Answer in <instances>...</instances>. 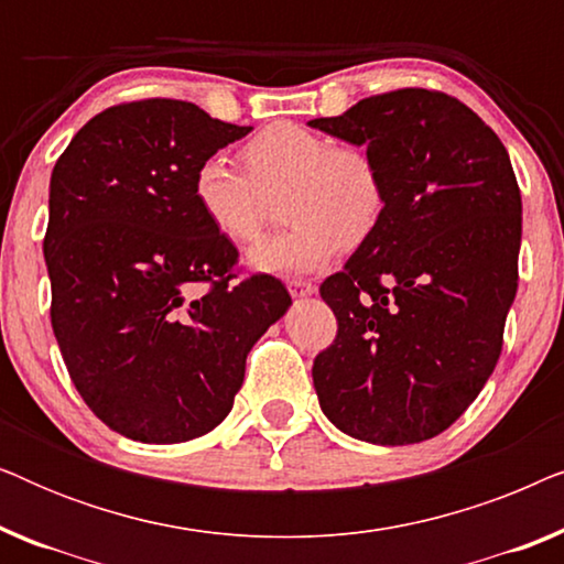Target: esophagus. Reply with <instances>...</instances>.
Returning a JSON list of instances; mask_svg holds the SVG:
<instances>
[{"label":"esophagus","mask_w":564,"mask_h":564,"mask_svg":"<svg viewBox=\"0 0 564 564\" xmlns=\"http://www.w3.org/2000/svg\"><path fill=\"white\" fill-rule=\"evenodd\" d=\"M288 290L292 297H311L315 292V284L305 280H288Z\"/></svg>","instance_id":"esophagus-1"}]
</instances>
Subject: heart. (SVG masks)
<instances>
[{
    "instance_id": "heart-1",
    "label": "heart",
    "mask_w": 564,
    "mask_h": 564,
    "mask_svg": "<svg viewBox=\"0 0 564 564\" xmlns=\"http://www.w3.org/2000/svg\"><path fill=\"white\" fill-rule=\"evenodd\" d=\"M243 172L223 156H207L192 174V199L215 234L230 243L257 241L264 228V195L284 184L282 234L251 251L264 272L318 269L341 249L359 246L380 226L388 187L367 151L334 145L326 135L276 122L241 149Z\"/></svg>"
}]
</instances>
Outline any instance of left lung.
I'll return each mask as SVG.
<instances>
[{"mask_svg": "<svg viewBox=\"0 0 564 564\" xmlns=\"http://www.w3.org/2000/svg\"><path fill=\"white\" fill-rule=\"evenodd\" d=\"M365 145L380 226L321 284L338 334L313 361L323 413L359 442L434 438L480 395L519 288L521 192L500 138L459 99L395 89L307 122Z\"/></svg>", "mask_w": 564, "mask_h": 564, "instance_id": "obj_1", "label": "left lung"}]
</instances>
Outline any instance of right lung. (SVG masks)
<instances>
[{
    "mask_svg": "<svg viewBox=\"0 0 564 564\" xmlns=\"http://www.w3.org/2000/svg\"><path fill=\"white\" fill-rule=\"evenodd\" d=\"M251 128L182 99L107 107L51 174V323L84 403L118 434L180 444L234 408L246 357L290 307L272 274L236 282V246L192 174Z\"/></svg>",
    "mask_w": 564,
    "mask_h": 564,
    "instance_id": "add662e5",
    "label": "right lung"
}]
</instances>
